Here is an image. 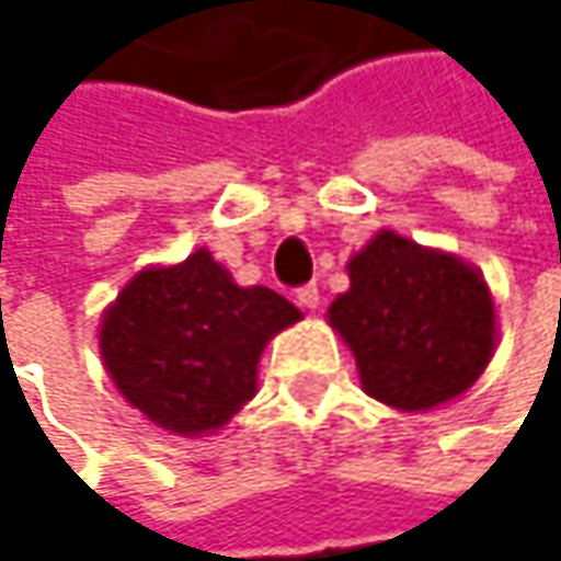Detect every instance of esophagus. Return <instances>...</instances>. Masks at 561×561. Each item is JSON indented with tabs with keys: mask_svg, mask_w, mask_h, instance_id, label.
Instances as JSON below:
<instances>
[{
	"mask_svg": "<svg viewBox=\"0 0 561 561\" xmlns=\"http://www.w3.org/2000/svg\"><path fill=\"white\" fill-rule=\"evenodd\" d=\"M295 298H298V305H301V308L314 311V308H318V301H321V291H318V285H301V288L295 291Z\"/></svg>",
	"mask_w": 561,
	"mask_h": 561,
	"instance_id": "1",
	"label": "esophagus"
}]
</instances>
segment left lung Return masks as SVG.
Masks as SVG:
<instances>
[{
    "mask_svg": "<svg viewBox=\"0 0 561 561\" xmlns=\"http://www.w3.org/2000/svg\"><path fill=\"white\" fill-rule=\"evenodd\" d=\"M351 288L328 308V324L351 347L367 396L399 412H428L471 390L497 351L491 285L455 253L396 230L347 263Z\"/></svg>",
    "mask_w": 561,
    "mask_h": 561,
    "instance_id": "1",
    "label": "left lung"
}]
</instances>
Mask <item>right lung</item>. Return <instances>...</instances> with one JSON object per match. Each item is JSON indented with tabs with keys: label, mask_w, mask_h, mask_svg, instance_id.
Here are the masks:
<instances>
[{
	"label": "right lung",
	"mask_w": 561,
	"mask_h": 561,
	"mask_svg": "<svg viewBox=\"0 0 561 561\" xmlns=\"http://www.w3.org/2000/svg\"><path fill=\"white\" fill-rule=\"evenodd\" d=\"M301 311L266 285H237L194 250L174 266H146L100 318V357L152 425L197 438L224 428L253 396L266 344Z\"/></svg>",
	"instance_id": "1"
}]
</instances>
